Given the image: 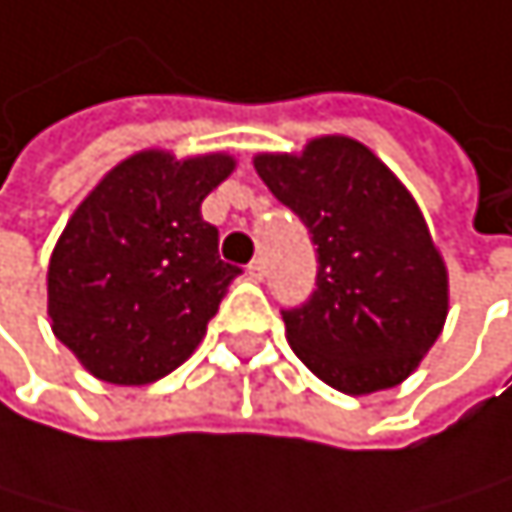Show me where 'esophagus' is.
I'll return each instance as SVG.
<instances>
[{"mask_svg":"<svg viewBox=\"0 0 512 512\" xmlns=\"http://www.w3.org/2000/svg\"><path fill=\"white\" fill-rule=\"evenodd\" d=\"M245 273H248V279H251V282H261V279L267 276V264L258 258V261H251V264H248V270H245Z\"/></svg>","mask_w":512,"mask_h":512,"instance_id":"34e87169","label":"esophagus"}]
</instances>
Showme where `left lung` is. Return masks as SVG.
<instances>
[{
  "instance_id": "8db88e82",
  "label": "left lung",
  "mask_w": 512,
  "mask_h": 512,
  "mask_svg": "<svg viewBox=\"0 0 512 512\" xmlns=\"http://www.w3.org/2000/svg\"><path fill=\"white\" fill-rule=\"evenodd\" d=\"M254 169L318 245V288L282 312L294 355L343 394L400 385L449 312L446 261L413 194L352 136L258 154Z\"/></svg>"
}]
</instances>
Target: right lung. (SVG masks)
I'll list each match as a JSON object with an SVG mask.
<instances>
[{
    "label": "right lung",
    "mask_w": 512,
    "mask_h": 512,
    "mask_svg": "<svg viewBox=\"0 0 512 512\" xmlns=\"http://www.w3.org/2000/svg\"><path fill=\"white\" fill-rule=\"evenodd\" d=\"M236 169L224 151L145 148L108 169L66 221L48 264L54 337L112 385H148L203 343L227 285L203 200Z\"/></svg>",
    "instance_id": "1"
}]
</instances>
